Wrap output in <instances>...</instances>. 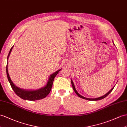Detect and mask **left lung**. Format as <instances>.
Returning <instances> with one entry per match:
<instances>
[{"label": "left lung", "mask_w": 127, "mask_h": 127, "mask_svg": "<svg viewBox=\"0 0 127 127\" xmlns=\"http://www.w3.org/2000/svg\"><path fill=\"white\" fill-rule=\"evenodd\" d=\"M71 83H72V86H73V90L74 91V92H75V93L76 94V95H78V96H79L80 97H81V98H83V99L87 100H89V101H97V100H101V99H103V98L106 97L107 96H108V95H109V94H110V93L113 91V89H114V87H115V86H114V87H113L112 89H111L110 90L109 92H108L107 94H106L102 96H101V97H97V98H87V97H83V96H81V95H80V94L78 93V92H77V91L76 90V89H75V86H74V83H73V81H72V80H71Z\"/></svg>", "instance_id": "obj_1"}]
</instances>
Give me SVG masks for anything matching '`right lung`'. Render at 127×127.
I'll list each match as a JSON object with an SVG mask.
<instances>
[{
	"label": "right lung",
	"mask_w": 127,
	"mask_h": 127,
	"mask_svg": "<svg viewBox=\"0 0 127 127\" xmlns=\"http://www.w3.org/2000/svg\"><path fill=\"white\" fill-rule=\"evenodd\" d=\"M13 47V46L11 48L10 52H9L7 58V64L6 66V74H7V76L8 81L10 82L11 87L12 89H13V90L15 92V93L18 96H19L20 98L26 100L35 101V100L42 99V98L46 97L51 91V88L52 87V85H53V81L55 77L56 76L57 74L59 72V71L61 70V69L57 70V72H54V73L51 74V75L49 76V78L47 82V84H46V86H44V87L39 89H37V90H34V91L25 90V89L20 88L18 87H17V86H15L13 83V82L12 81V80L10 77V75H9L8 73V68H7L8 59L9 56H10V54L11 53Z\"/></svg>",
	"instance_id": "1"
}]
</instances>
